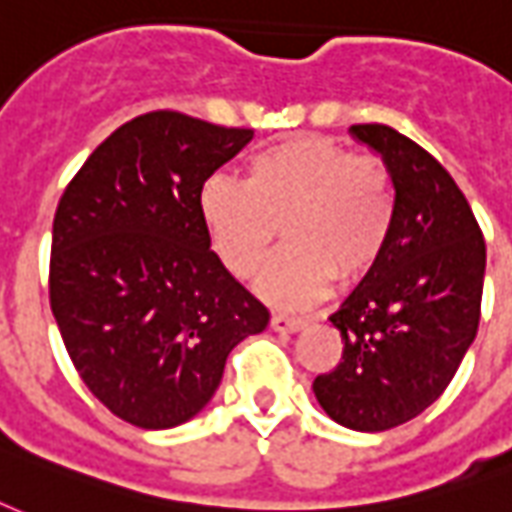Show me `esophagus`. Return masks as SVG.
<instances>
[{"instance_id": "34e87169", "label": "esophagus", "mask_w": 512, "mask_h": 512, "mask_svg": "<svg viewBox=\"0 0 512 512\" xmlns=\"http://www.w3.org/2000/svg\"><path fill=\"white\" fill-rule=\"evenodd\" d=\"M271 328L276 333H295L306 328V320H301V317H287V314H274L271 317Z\"/></svg>"}]
</instances>
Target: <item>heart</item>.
<instances>
[{
	"label": "heart",
	"mask_w": 512,
	"mask_h": 512,
	"mask_svg": "<svg viewBox=\"0 0 512 512\" xmlns=\"http://www.w3.org/2000/svg\"><path fill=\"white\" fill-rule=\"evenodd\" d=\"M396 195L377 157H352L328 138H293L249 157L241 184L214 176L200 192V222L230 274L266 266L285 225L287 249L260 279L282 309L323 301L339 276L361 282L391 241Z\"/></svg>",
	"instance_id": "1"
}]
</instances>
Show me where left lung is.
Wrapping results in <instances>:
<instances>
[{"mask_svg": "<svg viewBox=\"0 0 512 512\" xmlns=\"http://www.w3.org/2000/svg\"><path fill=\"white\" fill-rule=\"evenodd\" d=\"M350 135L391 173L396 219L380 263L331 314L342 361L312 391L339 426L388 431L442 396L475 342L486 241L429 151L385 124H355Z\"/></svg>", "mask_w": 512, "mask_h": 512, "instance_id": "obj_1", "label": "left lung"}]
</instances>
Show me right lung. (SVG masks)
<instances>
[{
	"instance_id": "right-lung-1",
	"label": "right lung",
	"mask_w": 512,
	"mask_h": 512,
	"mask_svg": "<svg viewBox=\"0 0 512 512\" xmlns=\"http://www.w3.org/2000/svg\"><path fill=\"white\" fill-rule=\"evenodd\" d=\"M252 130L176 111L121 124L64 189L51 244V312L86 388L138 429H173L217 393L268 309L222 266L200 192Z\"/></svg>"
}]
</instances>
